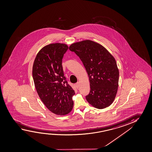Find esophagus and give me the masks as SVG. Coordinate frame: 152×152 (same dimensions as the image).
<instances>
[{"label":"esophagus","mask_w":152,"mask_h":152,"mask_svg":"<svg viewBox=\"0 0 152 152\" xmlns=\"http://www.w3.org/2000/svg\"><path fill=\"white\" fill-rule=\"evenodd\" d=\"M75 86H76V87H77V88H79L80 86V83L79 82H78L76 83V84H75Z\"/></svg>","instance_id":"1"}]
</instances>
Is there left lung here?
Listing matches in <instances>:
<instances>
[{"mask_svg": "<svg viewBox=\"0 0 152 152\" xmlns=\"http://www.w3.org/2000/svg\"><path fill=\"white\" fill-rule=\"evenodd\" d=\"M69 50L79 57L88 75L90 91L86 96L87 101L100 109L109 107L118 90L119 73L114 57L101 44L91 40L72 44Z\"/></svg>", "mask_w": 152, "mask_h": 152, "instance_id": "1", "label": "left lung"}]
</instances>
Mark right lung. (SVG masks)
<instances>
[{"mask_svg":"<svg viewBox=\"0 0 152 152\" xmlns=\"http://www.w3.org/2000/svg\"><path fill=\"white\" fill-rule=\"evenodd\" d=\"M66 44L52 43L44 46L35 58L32 75L42 101L52 113L65 115L72 110L75 90L68 84L63 70L62 58Z\"/></svg>","mask_w":152,"mask_h":152,"instance_id":"1","label":"right lung"}]
</instances>
